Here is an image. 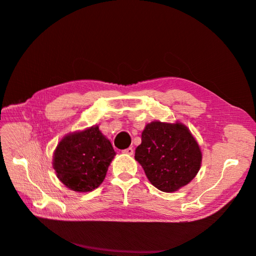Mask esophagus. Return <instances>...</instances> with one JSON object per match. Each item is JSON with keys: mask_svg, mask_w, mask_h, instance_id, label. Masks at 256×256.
<instances>
[{"mask_svg": "<svg viewBox=\"0 0 256 256\" xmlns=\"http://www.w3.org/2000/svg\"><path fill=\"white\" fill-rule=\"evenodd\" d=\"M122 154H129V156H132V154H134V148H132V147H128V148L124 150H122Z\"/></svg>", "mask_w": 256, "mask_h": 256, "instance_id": "esophagus-1", "label": "esophagus"}]
</instances>
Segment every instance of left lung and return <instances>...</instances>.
<instances>
[{"label":"left lung","mask_w":256,"mask_h":256,"mask_svg":"<svg viewBox=\"0 0 256 256\" xmlns=\"http://www.w3.org/2000/svg\"><path fill=\"white\" fill-rule=\"evenodd\" d=\"M134 159L152 186L170 193L180 190L196 176L202 152L188 127L180 122L154 120L143 130Z\"/></svg>","instance_id":"obj_1"}]
</instances>
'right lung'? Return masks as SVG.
<instances>
[{"instance_id":"1","label":"right lung","mask_w":256,"mask_h":256,"mask_svg":"<svg viewBox=\"0 0 256 256\" xmlns=\"http://www.w3.org/2000/svg\"><path fill=\"white\" fill-rule=\"evenodd\" d=\"M111 142L97 125L66 134L53 152V168L68 189L90 192L104 182L114 159Z\"/></svg>"}]
</instances>
